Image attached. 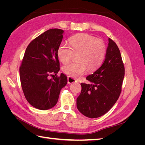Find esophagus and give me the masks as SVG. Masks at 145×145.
<instances>
[{"label": "esophagus", "mask_w": 145, "mask_h": 145, "mask_svg": "<svg viewBox=\"0 0 145 145\" xmlns=\"http://www.w3.org/2000/svg\"><path fill=\"white\" fill-rule=\"evenodd\" d=\"M76 82V80L74 79L72 77H70V76H68V83L69 84H71L72 83H74Z\"/></svg>", "instance_id": "esophagus-1"}]
</instances>
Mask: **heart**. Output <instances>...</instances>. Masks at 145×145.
<instances>
[{"mask_svg":"<svg viewBox=\"0 0 145 145\" xmlns=\"http://www.w3.org/2000/svg\"><path fill=\"white\" fill-rule=\"evenodd\" d=\"M69 46L62 43L57 54L62 63H67L77 54V62L63 67V71L72 77L78 78L86 69L93 71L102 65L106 54L104 42L88 34H78L69 39Z\"/></svg>","mask_w":145,"mask_h":145,"instance_id":"obj_1","label":"heart"}]
</instances>
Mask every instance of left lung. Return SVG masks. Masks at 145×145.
I'll return each mask as SVG.
<instances>
[{
  "label": "left lung",
  "mask_w": 145,
  "mask_h": 145,
  "mask_svg": "<svg viewBox=\"0 0 145 145\" xmlns=\"http://www.w3.org/2000/svg\"><path fill=\"white\" fill-rule=\"evenodd\" d=\"M105 59L102 66L86 77L91 84L81 83L77 108L83 115L97 118L104 115L116 103L120 95L125 67L119 49L109 38Z\"/></svg>",
  "instance_id": "8db88e82"
}]
</instances>
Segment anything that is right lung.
I'll use <instances>...</instances> for the list:
<instances>
[{
    "instance_id": "right-lung-1",
    "label": "right lung",
    "mask_w": 145,
    "mask_h": 145,
    "mask_svg": "<svg viewBox=\"0 0 145 145\" xmlns=\"http://www.w3.org/2000/svg\"><path fill=\"white\" fill-rule=\"evenodd\" d=\"M63 30H47L29 43L20 67L22 88L26 99L33 107L47 110L57 102L60 90L68 82L62 73L57 54ZM56 77L50 78V76Z\"/></svg>"
}]
</instances>
